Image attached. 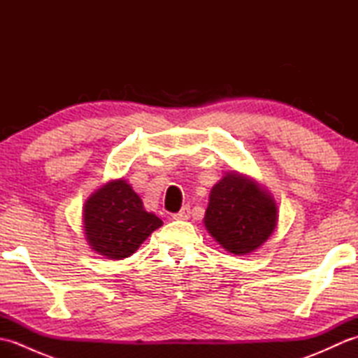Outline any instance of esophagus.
I'll return each instance as SVG.
<instances>
[{
	"instance_id": "esophagus-1",
	"label": "esophagus",
	"mask_w": 358,
	"mask_h": 358,
	"mask_svg": "<svg viewBox=\"0 0 358 358\" xmlns=\"http://www.w3.org/2000/svg\"><path fill=\"white\" fill-rule=\"evenodd\" d=\"M189 214H191V208L186 204V206L181 208V210L177 212V214H173L172 217H173V220H187Z\"/></svg>"
}]
</instances>
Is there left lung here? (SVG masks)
Here are the masks:
<instances>
[{"label":"left lung","mask_w":358,"mask_h":358,"mask_svg":"<svg viewBox=\"0 0 358 358\" xmlns=\"http://www.w3.org/2000/svg\"><path fill=\"white\" fill-rule=\"evenodd\" d=\"M277 204L257 181L229 172L212 187L204 226L234 255L254 252L277 226Z\"/></svg>","instance_id":"obj_1"}]
</instances>
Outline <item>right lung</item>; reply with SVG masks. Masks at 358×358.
I'll list each match as a JSON object with an SVG mask.
<instances>
[{"label":"right lung","mask_w":358,"mask_h":358,"mask_svg":"<svg viewBox=\"0 0 358 358\" xmlns=\"http://www.w3.org/2000/svg\"><path fill=\"white\" fill-rule=\"evenodd\" d=\"M89 246L110 260L131 257L163 224L143 206L127 181L110 180L89 196L83 210Z\"/></svg>","instance_id":"right-lung-1"}]
</instances>
